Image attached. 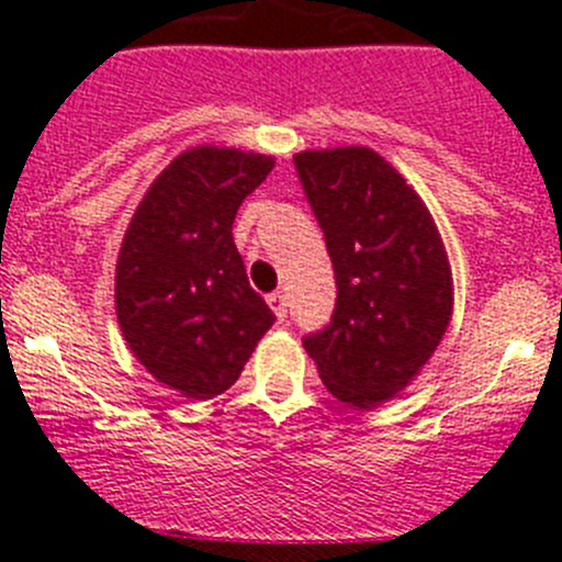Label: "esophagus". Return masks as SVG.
I'll use <instances>...</instances> for the list:
<instances>
[{"label": "esophagus", "instance_id": "obj_1", "mask_svg": "<svg viewBox=\"0 0 562 562\" xmlns=\"http://www.w3.org/2000/svg\"><path fill=\"white\" fill-rule=\"evenodd\" d=\"M267 304H270V310L276 312L278 321H284V317H286V297H284V292H270V295H267Z\"/></svg>", "mask_w": 562, "mask_h": 562}]
</instances>
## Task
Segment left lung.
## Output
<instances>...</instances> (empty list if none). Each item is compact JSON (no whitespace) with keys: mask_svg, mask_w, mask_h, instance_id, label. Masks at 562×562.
Instances as JSON below:
<instances>
[{"mask_svg":"<svg viewBox=\"0 0 562 562\" xmlns=\"http://www.w3.org/2000/svg\"><path fill=\"white\" fill-rule=\"evenodd\" d=\"M295 168L337 278L331 324L304 349L331 396L371 411L408 389L448 331V250L428 205L374 148H310Z\"/></svg>","mask_w":562,"mask_h":562,"instance_id":"1","label":"left lung"}]
</instances>
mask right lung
I'll return each mask as SVG.
<instances>
[{
  "mask_svg": "<svg viewBox=\"0 0 562 562\" xmlns=\"http://www.w3.org/2000/svg\"><path fill=\"white\" fill-rule=\"evenodd\" d=\"M272 166L270 154L188 148L151 182L123 236L114 267L123 340L188 400L225 394L276 321L233 241L238 205Z\"/></svg>",
  "mask_w": 562,
  "mask_h": 562,
  "instance_id": "1",
  "label": "right lung"
}]
</instances>
